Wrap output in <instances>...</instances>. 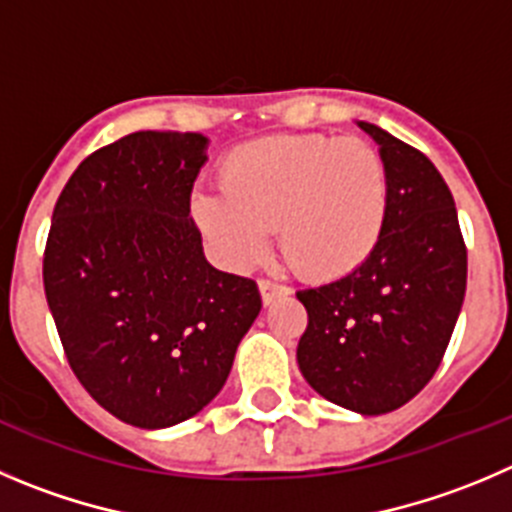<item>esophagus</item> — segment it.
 <instances>
[{"instance_id": "34e87169", "label": "esophagus", "mask_w": 512, "mask_h": 512, "mask_svg": "<svg viewBox=\"0 0 512 512\" xmlns=\"http://www.w3.org/2000/svg\"><path fill=\"white\" fill-rule=\"evenodd\" d=\"M259 291H261V299H264V304H274L276 299H281V296H289L291 289L284 284H276V281H269V279H261L259 281Z\"/></svg>"}]
</instances>
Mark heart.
<instances>
[{
	"instance_id": "heart-1",
	"label": "heart",
	"mask_w": 512,
	"mask_h": 512,
	"mask_svg": "<svg viewBox=\"0 0 512 512\" xmlns=\"http://www.w3.org/2000/svg\"><path fill=\"white\" fill-rule=\"evenodd\" d=\"M218 186L193 193L191 216L231 269L259 264L276 228L281 253L301 276L342 279L367 264L387 223V165L362 138L253 140L221 160Z\"/></svg>"
}]
</instances>
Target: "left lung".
I'll return each instance as SVG.
<instances>
[{
    "instance_id": "obj_1",
    "label": "left lung",
    "mask_w": 512,
    "mask_h": 512,
    "mask_svg": "<svg viewBox=\"0 0 512 512\" xmlns=\"http://www.w3.org/2000/svg\"><path fill=\"white\" fill-rule=\"evenodd\" d=\"M357 125L387 165V223L354 274L296 291L309 314L296 362L321 397L372 417L407 405L440 367L465 299L467 251L430 158L379 125Z\"/></svg>"
}]
</instances>
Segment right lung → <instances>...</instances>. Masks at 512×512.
Wrapping results in <instances>:
<instances>
[{
    "mask_svg": "<svg viewBox=\"0 0 512 512\" xmlns=\"http://www.w3.org/2000/svg\"><path fill=\"white\" fill-rule=\"evenodd\" d=\"M201 133L140 130L87 155L57 198L45 294L67 362L110 415L163 430L221 392L261 311L213 269L191 218Z\"/></svg>",
    "mask_w": 512,
    "mask_h": 512,
    "instance_id": "1",
    "label": "right lung"
}]
</instances>
